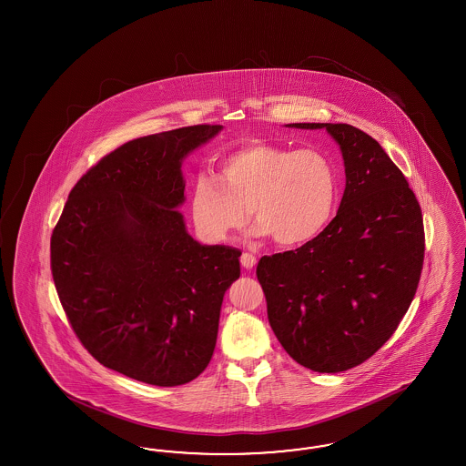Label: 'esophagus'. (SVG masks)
Masks as SVG:
<instances>
[{"instance_id":"esophagus-1","label":"esophagus","mask_w":466,"mask_h":466,"mask_svg":"<svg viewBox=\"0 0 466 466\" xmlns=\"http://www.w3.org/2000/svg\"><path fill=\"white\" fill-rule=\"evenodd\" d=\"M240 265L246 269H253L254 265H256V256L251 253H242Z\"/></svg>"}]
</instances>
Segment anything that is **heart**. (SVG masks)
I'll return each instance as SVG.
<instances>
[{
	"label": "heart",
	"instance_id": "b5f03b06",
	"mask_svg": "<svg viewBox=\"0 0 466 466\" xmlns=\"http://www.w3.org/2000/svg\"><path fill=\"white\" fill-rule=\"evenodd\" d=\"M217 177L198 176L189 198L199 234L217 242L244 228L251 210L258 234L300 246L325 230L339 207V169L318 148L248 141L218 160Z\"/></svg>",
	"mask_w": 466,
	"mask_h": 466
}]
</instances>
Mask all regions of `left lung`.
<instances>
[{"label": "left lung", "instance_id": "obj_1", "mask_svg": "<svg viewBox=\"0 0 466 466\" xmlns=\"http://www.w3.org/2000/svg\"><path fill=\"white\" fill-rule=\"evenodd\" d=\"M339 141L347 184L337 217L296 251L263 256L256 277L275 337L297 364L341 372L391 339L417 292L425 236L403 172L362 129L296 123Z\"/></svg>", "mask_w": 466, "mask_h": 466}]
</instances>
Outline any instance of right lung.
<instances>
[{"label": "right lung", "instance_id": "1", "mask_svg": "<svg viewBox=\"0 0 466 466\" xmlns=\"http://www.w3.org/2000/svg\"><path fill=\"white\" fill-rule=\"evenodd\" d=\"M220 129L184 127L121 145L73 186L53 230V280L76 339L131 380L179 386L212 359L240 251L201 246L176 208L184 157Z\"/></svg>", "mask_w": 466, "mask_h": 466}]
</instances>
